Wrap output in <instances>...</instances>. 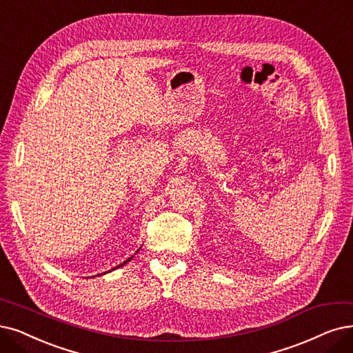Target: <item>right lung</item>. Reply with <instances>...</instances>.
<instances>
[{"label":"right lung","instance_id":"right-lung-1","mask_svg":"<svg viewBox=\"0 0 353 353\" xmlns=\"http://www.w3.org/2000/svg\"><path fill=\"white\" fill-rule=\"evenodd\" d=\"M137 252H139V250H137ZM129 261H132V258H129V259H128V261H124V262H123V263H120V265H117V266H116V268H120V266H123V265H125V263H128V262H129ZM116 268H112V270H116ZM104 274H105V272H104Z\"/></svg>","mask_w":353,"mask_h":353}]
</instances>
